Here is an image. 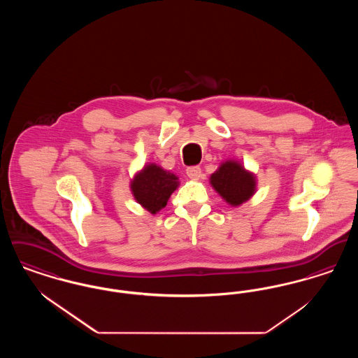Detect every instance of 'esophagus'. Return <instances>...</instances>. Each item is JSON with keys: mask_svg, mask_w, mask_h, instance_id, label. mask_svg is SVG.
<instances>
[{"mask_svg": "<svg viewBox=\"0 0 358 358\" xmlns=\"http://www.w3.org/2000/svg\"><path fill=\"white\" fill-rule=\"evenodd\" d=\"M187 174L192 180H200L201 178V169L199 166H190L187 168Z\"/></svg>", "mask_w": 358, "mask_h": 358, "instance_id": "esophagus-1", "label": "esophagus"}]
</instances>
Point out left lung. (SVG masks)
<instances>
[{
  "label": "left lung",
  "mask_w": 358,
  "mask_h": 358,
  "mask_svg": "<svg viewBox=\"0 0 358 358\" xmlns=\"http://www.w3.org/2000/svg\"><path fill=\"white\" fill-rule=\"evenodd\" d=\"M209 184L227 204L235 208L247 203L257 189L255 173L232 158L222 161L217 171L210 174Z\"/></svg>",
  "instance_id": "1"
}]
</instances>
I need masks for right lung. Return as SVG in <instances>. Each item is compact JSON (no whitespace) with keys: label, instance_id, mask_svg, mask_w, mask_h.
Returning <instances> with one entry per match:
<instances>
[{"label":"right lung","instance_id":"right-lung-1","mask_svg":"<svg viewBox=\"0 0 358 358\" xmlns=\"http://www.w3.org/2000/svg\"><path fill=\"white\" fill-rule=\"evenodd\" d=\"M178 187V177L157 164H146L130 181L134 200L152 215L166 206L171 193Z\"/></svg>","mask_w":358,"mask_h":358}]
</instances>
